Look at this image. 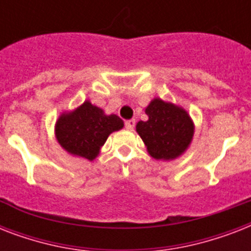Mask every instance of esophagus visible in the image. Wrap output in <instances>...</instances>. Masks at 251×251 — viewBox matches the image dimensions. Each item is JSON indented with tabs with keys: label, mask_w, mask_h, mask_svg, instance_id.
Segmentation results:
<instances>
[{
	"label": "esophagus",
	"mask_w": 251,
	"mask_h": 251,
	"mask_svg": "<svg viewBox=\"0 0 251 251\" xmlns=\"http://www.w3.org/2000/svg\"><path fill=\"white\" fill-rule=\"evenodd\" d=\"M134 126H135V120H127V121H125V127L127 130H133Z\"/></svg>",
	"instance_id": "esophagus-1"
}]
</instances>
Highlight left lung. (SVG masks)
<instances>
[{"mask_svg":"<svg viewBox=\"0 0 251 251\" xmlns=\"http://www.w3.org/2000/svg\"><path fill=\"white\" fill-rule=\"evenodd\" d=\"M147 121H139L137 133L156 160H175L186 152L194 137V122L182 106L152 99L146 108Z\"/></svg>","mask_w":251,"mask_h":251,"instance_id":"8db88e82","label":"left lung"}]
</instances>
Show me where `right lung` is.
<instances>
[{
    "mask_svg": "<svg viewBox=\"0 0 251 251\" xmlns=\"http://www.w3.org/2000/svg\"><path fill=\"white\" fill-rule=\"evenodd\" d=\"M124 127L117 114L105 112L90 100L75 109L62 112L57 118L54 135L62 149L73 156L95 160L113 131Z\"/></svg>",
    "mask_w": 251,
    "mask_h": 251,
    "instance_id": "right-lung-1",
    "label": "right lung"
}]
</instances>
